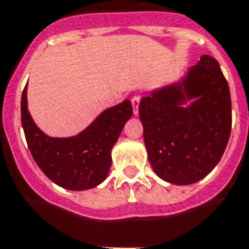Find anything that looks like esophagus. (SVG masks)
<instances>
[{
    "mask_svg": "<svg viewBox=\"0 0 249 249\" xmlns=\"http://www.w3.org/2000/svg\"><path fill=\"white\" fill-rule=\"evenodd\" d=\"M139 104H140V95H134L131 98V105H133L134 115H138L139 112Z\"/></svg>",
    "mask_w": 249,
    "mask_h": 249,
    "instance_id": "obj_1",
    "label": "esophagus"
}]
</instances>
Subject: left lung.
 Returning a JSON list of instances; mask_svg holds the SVG:
<instances>
[{"label": "left lung", "mask_w": 249, "mask_h": 249, "mask_svg": "<svg viewBox=\"0 0 249 249\" xmlns=\"http://www.w3.org/2000/svg\"><path fill=\"white\" fill-rule=\"evenodd\" d=\"M139 116L148 159L159 178L188 185L208 176L232 129L231 92L217 60L203 55L181 81L142 98Z\"/></svg>", "instance_id": "1"}]
</instances>
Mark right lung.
<instances>
[{
	"instance_id": "add662e5",
	"label": "right lung",
	"mask_w": 249,
	"mask_h": 249,
	"mask_svg": "<svg viewBox=\"0 0 249 249\" xmlns=\"http://www.w3.org/2000/svg\"><path fill=\"white\" fill-rule=\"evenodd\" d=\"M133 115L130 100L104 110L80 134L53 138L41 131L27 110V85L21 98V123L34 160L55 184L86 190L103 183L111 166V149Z\"/></svg>"
}]
</instances>
